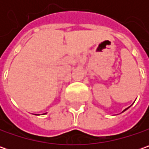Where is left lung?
<instances>
[{"instance_id": "obj_1", "label": "left lung", "mask_w": 149, "mask_h": 149, "mask_svg": "<svg viewBox=\"0 0 149 149\" xmlns=\"http://www.w3.org/2000/svg\"><path fill=\"white\" fill-rule=\"evenodd\" d=\"M129 108H127V109H124V110H123V112H124V111H125V110H127V109H129Z\"/></svg>"}]
</instances>
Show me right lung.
<instances>
[{
  "mask_svg": "<svg viewBox=\"0 0 149 149\" xmlns=\"http://www.w3.org/2000/svg\"><path fill=\"white\" fill-rule=\"evenodd\" d=\"M44 114H45V113H44Z\"/></svg>",
  "mask_w": 149,
  "mask_h": 149,
  "instance_id": "obj_1",
  "label": "right lung"
}]
</instances>
